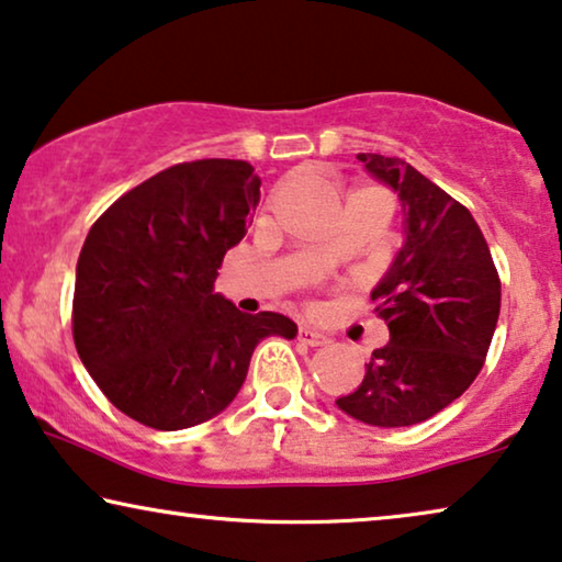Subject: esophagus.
Returning a JSON list of instances; mask_svg holds the SVG:
<instances>
[{"label":"esophagus","instance_id":"1","mask_svg":"<svg viewBox=\"0 0 562 562\" xmlns=\"http://www.w3.org/2000/svg\"><path fill=\"white\" fill-rule=\"evenodd\" d=\"M297 338H300V341H303V344H307V346H323V344H328V336H323L321 330H315V328H311V326H300Z\"/></svg>","mask_w":562,"mask_h":562}]
</instances>
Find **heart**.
<instances>
[{"mask_svg": "<svg viewBox=\"0 0 562 562\" xmlns=\"http://www.w3.org/2000/svg\"><path fill=\"white\" fill-rule=\"evenodd\" d=\"M336 255H338V251H336V249H330V251H328V257H336Z\"/></svg>", "mask_w": 562, "mask_h": 562, "instance_id": "obj_1", "label": "heart"}]
</instances>
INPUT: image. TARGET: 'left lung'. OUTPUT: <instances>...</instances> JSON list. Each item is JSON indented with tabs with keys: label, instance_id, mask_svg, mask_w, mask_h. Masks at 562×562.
<instances>
[{
	"label": "left lung",
	"instance_id": "left-lung-1",
	"mask_svg": "<svg viewBox=\"0 0 562 562\" xmlns=\"http://www.w3.org/2000/svg\"><path fill=\"white\" fill-rule=\"evenodd\" d=\"M400 193L405 244L371 290L390 344L371 353L346 415L376 428L423 423L469 390L499 321L502 282L476 218L400 157L359 153Z\"/></svg>",
	"mask_w": 562,
	"mask_h": 562
}]
</instances>
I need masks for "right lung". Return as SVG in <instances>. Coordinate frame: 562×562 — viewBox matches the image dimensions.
I'll use <instances>...</instances> for the list:
<instances>
[{
  "label": "right lung",
  "instance_id": "add662e5",
  "mask_svg": "<svg viewBox=\"0 0 562 562\" xmlns=\"http://www.w3.org/2000/svg\"><path fill=\"white\" fill-rule=\"evenodd\" d=\"M244 160H193L116 199L76 267L74 341L116 409L155 430H183L232 405L255 346L295 338L280 313L247 315L213 292L224 255L259 203Z\"/></svg>",
  "mask_w": 562,
  "mask_h": 562
}]
</instances>
